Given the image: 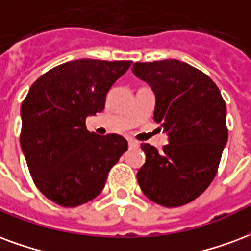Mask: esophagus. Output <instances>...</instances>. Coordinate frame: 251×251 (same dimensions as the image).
<instances>
[{
  "instance_id": "esophagus-1",
  "label": "esophagus",
  "mask_w": 251,
  "mask_h": 251,
  "mask_svg": "<svg viewBox=\"0 0 251 251\" xmlns=\"http://www.w3.org/2000/svg\"><path fill=\"white\" fill-rule=\"evenodd\" d=\"M127 144H129V148H138V142L134 140H127Z\"/></svg>"
}]
</instances>
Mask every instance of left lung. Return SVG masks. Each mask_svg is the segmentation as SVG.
Wrapping results in <instances>:
<instances>
[{
    "label": "left lung",
    "instance_id": "8db88e82",
    "mask_svg": "<svg viewBox=\"0 0 251 251\" xmlns=\"http://www.w3.org/2000/svg\"><path fill=\"white\" fill-rule=\"evenodd\" d=\"M131 70L155 94L154 121L169 135L162 150L141 144V190L165 207L186 205L217 174L227 142L226 103L209 75L178 59L135 62Z\"/></svg>",
    "mask_w": 251,
    "mask_h": 251
}]
</instances>
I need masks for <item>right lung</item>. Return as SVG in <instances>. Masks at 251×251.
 <instances>
[{
    "label": "right lung",
    "mask_w": 251,
    "mask_h": 251,
    "mask_svg": "<svg viewBox=\"0 0 251 251\" xmlns=\"http://www.w3.org/2000/svg\"><path fill=\"white\" fill-rule=\"evenodd\" d=\"M130 65L70 61L50 69L29 89L21 105V149L38 190L57 205L75 207L96 198L127 150L122 135L90 133L85 121L103 110L109 89Z\"/></svg>",
    "instance_id": "1"
}]
</instances>
